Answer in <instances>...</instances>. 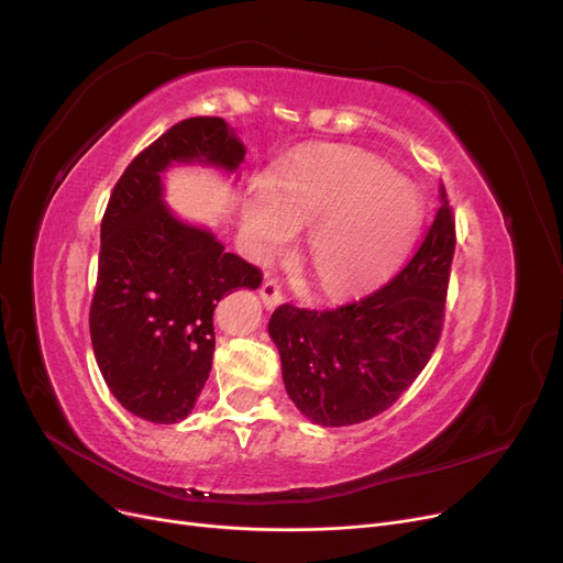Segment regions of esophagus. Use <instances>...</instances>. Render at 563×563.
I'll list each match as a JSON object with an SVG mask.
<instances>
[{
    "label": "esophagus",
    "instance_id": "34e87169",
    "mask_svg": "<svg viewBox=\"0 0 563 563\" xmlns=\"http://www.w3.org/2000/svg\"><path fill=\"white\" fill-rule=\"evenodd\" d=\"M261 298L267 305V308H277V305L284 300V291H282V282L275 277H267L261 286Z\"/></svg>",
    "mask_w": 563,
    "mask_h": 563
}]
</instances>
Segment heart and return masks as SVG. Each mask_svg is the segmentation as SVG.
<instances>
[{"label": "heart", "mask_w": 563, "mask_h": 563, "mask_svg": "<svg viewBox=\"0 0 563 563\" xmlns=\"http://www.w3.org/2000/svg\"><path fill=\"white\" fill-rule=\"evenodd\" d=\"M422 218L418 192L364 152H329L275 172L244 203L263 253L308 230V261L323 291L352 294L385 277L411 246Z\"/></svg>", "instance_id": "obj_1"}]
</instances>
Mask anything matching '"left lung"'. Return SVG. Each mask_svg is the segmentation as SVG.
<instances>
[{"label": "left lung", "instance_id": "left-lung-1", "mask_svg": "<svg viewBox=\"0 0 563 563\" xmlns=\"http://www.w3.org/2000/svg\"><path fill=\"white\" fill-rule=\"evenodd\" d=\"M439 201L411 261L373 294L331 310L284 302L272 312L286 391L312 422L343 428L380 416L428 366L444 329L455 251L444 185Z\"/></svg>", "mask_w": 563, "mask_h": 563}]
</instances>
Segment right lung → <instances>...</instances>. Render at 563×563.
Here are the masks:
<instances>
[{
    "mask_svg": "<svg viewBox=\"0 0 563 563\" xmlns=\"http://www.w3.org/2000/svg\"><path fill=\"white\" fill-rule=\"evenodd\" d=\"M244 152L225 119H183L133 157L110 195L89 329L114 399L143 420L187 418L211 373L218 300L263 282L258 267L225 253L211 232L174 218L159 176L172 162L234 172Z\"/></svg>",
    "mask_w": 563,
    "mask_h": 563,
    "instance_id": "right-lung-1",
    "label": "right lung"
}]
</instances>
